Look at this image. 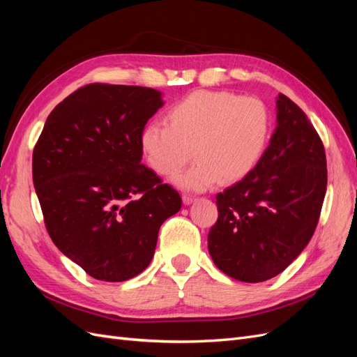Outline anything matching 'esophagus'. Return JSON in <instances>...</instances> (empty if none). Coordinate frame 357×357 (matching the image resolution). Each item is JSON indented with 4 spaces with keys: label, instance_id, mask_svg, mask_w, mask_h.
Here are the masks:
<instances>
[{
    "label": "esophagus",
    "instance_id": "1",
    "mask_svg": "<svg viewBox=\"0 0 357 357\" xmlns=\"http://www.w3.org/2000/svg\"><path fill=\"white\" fill-rule=\"evenodd\" d=\"M193 201H195V197H192V195H188V193H185V195H183V202H185L186 205L192 204Z\"/></svg>",
    "mask_w": 357,
    "mask_h": 357
}]
</instances>
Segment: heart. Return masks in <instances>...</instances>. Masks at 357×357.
Instances as JSON below:
<instances>
[{"label":"heart","mask_w":357,"mask_h":357,"mask_svg":"<svg viewBox=\"0 0 357 357\" xmlns=\"http://www.w3.org/2000/svg\"><path fill=\"white\" fill-rule=\"evenodd\" d=\"M271 126L264 101L225 91H195L167 112L165 125L149 123L139 147L153 171L172 177L192 155L197 164L176 178L189 190H204L220 177L240 180L261 158Z\"/></svg>","instance_id":"heart-1"}]
</instances>
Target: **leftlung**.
<instances>
[{"label": "left lung", "mask_w": 357, "mask_h": 357, "mask_svg": "<svg viewBox=\"0 0 357 357\" xmlns=\"http://www.w3.org/2000/svg\"><path fill=\"white\" fill-rule=\"evenodd\" d=\"M328 185L326 155L299 107L280 93L277 128L256 167L218 193L208 252L222 273L259 283L283 273L304 250Z\"/></svg>", "instance_id": "left-lung-1"}]
</instances>
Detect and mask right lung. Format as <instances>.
Masks as SVG:
<instances>
[{"mask_svg":"<svg viewBox=\"0 0 357 357\" xmlns=\"http://www.w3.org/2000/svg\"><path fill=\"white\" fill-rule=\"evenodd\" d=\"M143 86L91 83L49 114L32 180L52 241L101 282H125L152 261L178 192L142 164L139 135L162 107Z\"/></svg>","mask_w":357,"mask_h":357,"instance_id":"add662e5","label":"right lung"}]
</instances>
